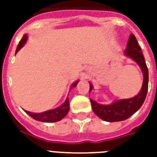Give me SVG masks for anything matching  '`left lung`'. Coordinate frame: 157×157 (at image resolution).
I'll return each instance as SVG.
<instances>
[{"label":"left lung","mask_w":157,"mask_h":157,"mask_svg":"<svg viewBox=\"0 0 157 157\" xmlns=\"http://www.w3.org/2000/svg\"><path fill=\"white\" fill-rule=\"evenodd\" d=\"M124 54L128 57L132 58L140 66L144 74V82L142 85L140 92L135 98L129 99H123L114 102L110 105H101L98 102L90 99L92 109L96 115L108 122L123 121L133 115L136 111H138L145 101L148 91V68L145 64L144 55L142 54L141 48L134 34H130L128 39L127 48ZM92 89V84H90V91Z\"/></svg>","instance_id":"8db88e82"}]
</instances>
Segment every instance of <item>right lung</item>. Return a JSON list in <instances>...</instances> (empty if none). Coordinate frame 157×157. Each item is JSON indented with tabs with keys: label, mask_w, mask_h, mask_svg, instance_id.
Listing matches in <instances>:
<instances>
[{
	"label": "right lung",
	"mask_w": 157,
	"mask_h": 157,
	"mask_svg": "<svg viewBox=\"0 0 157 157\" xmlns=\"http://www.w3.org/2000/svg\"><path fill=\"white\" fill-rule=\"evenodd\" d=\"M28 37L27 35H24L22 37V39L19 42V44L17 45V48L16 50V53L18 52L20 48H22L23 44H25L27 41ZM78 83V82L73 83L71 86V87H74L76 86V84ZM69 109H70V103H69V98L65 100V102L62 104L60 107H59L57 109H52V110H48L46 112L41 113H33L29 112V111H26L25 112L29 114V116H31L33 119L38 120V121L41 122H57L61 120L62 118H64L69 112Z\"/></svg>",
	"instance_id": "1"
}]
</instances>
